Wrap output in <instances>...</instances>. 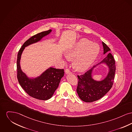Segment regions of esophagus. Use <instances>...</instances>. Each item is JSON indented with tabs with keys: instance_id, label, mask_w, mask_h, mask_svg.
I'll return each mask as SVG.
<instances>
[{
	"instance_id": "34e87169",
	"label": "esophagus",
	"mask_w": 132,
	"mask_h": 132,
	"mask_svg": "<svg viewBox=\"0 0 132 132\" xmlns=\"http://www.w3.org/2000/svg\"><path fill=\"white\" fill-rule=\"evenodd\" d=\"M65 73H67V74H68V73H71V71H70V70H69V69H66L65 70Z\"/></svg>"
}]
</instances>
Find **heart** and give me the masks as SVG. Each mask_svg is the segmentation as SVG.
Segmentation results:
<instances>
[{
  "label": "heart",
  "instance_id": "b5f03b06",
  "mask_svg": "<svg viewBox=\"0 0 132 132\" xmlns=\"http://www.w3.org/2000/svg\"><path fill=\"white\" fill-rule=\"evenodd\" d=\"M100 52V46L96 43L86 38H82L65 53L68 60L75 58V69L79 71L87 70L96 59Z\"/></svg>",
  "mask_w": 132,
  "mask_h": 132
}]
</instances>
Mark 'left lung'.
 Listing matches in <instances>:
<instances>
[{"label":"left lung","instance_id":"left-lung-1","mask_svg":"<svg viewBox=\"0 0 132 132\" xmlns=\"http://www.w3.org/2000/svg\"><path fill=\"white\" fill-rule=\"evenodd\" d=\"M102 43L104 54L111 51L106 44L104 42ZM103 62H105L109 66L110 71L106 78L102 81H95L91 77L92 71L95 66L83 75L77 76L78 82L77 92L80 98L84 102L90 103L100 99L105 95L113 86L116 71L114 58L112 54L109 53L100 63Z\"/></svg>","mask_w":132,"mask_h":132}]
</instances>
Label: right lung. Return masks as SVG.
Segmentation results:
<instances>
[{"label": "right lung", "instance_id": "right-lung-1", "mask_svg": "<svg viewBox=\"0 0 132 132\" xmlns=\"http://www.w3.org/2000/svg\"><path fill=\"white\" fill-rule=\"evenodd\" d=\"M50 29L37 34L29 38L20 48L17 59V78L18 82L27 94L38 100H47L53 96L55 90L59 87L62 77L64 76L63 69L50 68L40 77L34 79H28L20 69V59L26 46L40 40L44 36L51 32Z\"/></svg>", "mask_w": 132, "mask_h": 132}]
</instances>
